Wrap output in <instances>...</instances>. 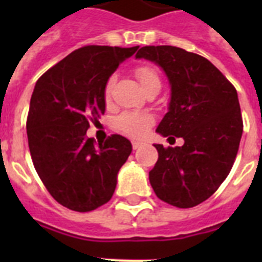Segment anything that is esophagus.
<instances>
[{
  "instance_id": "obj_1",
  "label": "esophagus",
  "mask_w": 262,
  "mask_h": 262,
  "mask_svg": "<svg viewBox=\"0 0 262 262\" xmlns=\"http://www.w3.org/2000/svg\"><path fill=\"white\" fill-rule=\"evenodd\" d=\"M143 145V143L141 141H136V140H133L132 141V147H133V149H137V148H140Z\"/></svg>"
}]
</instances>
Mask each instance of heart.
Instances as JSON below:
<instances>
[{
  "label": "heart",
  "instance_id": "heart-1",
  "mask_svg": "<svg viewBox=\"0 0 262 262\" xmlns=\"http://www.w3.org/2000/svg\"><path fill=\"white\" fill-rule=\"evenodd\" d=\"M135 75L141 84L144 91L149 90L151 87L160 85V76L152 67L148 65H140L135 69ZM115 77L110 76L104 84V99L108 100L111 98V91L114 87ZM152 118L147 114H135V113H123L117 119V127L123 132L125 135L132 137H140L143 136L147 129L151 126Z\"/></svg>",
  "mask_w": 262,
  "mask_h": 262
}]
</instances>
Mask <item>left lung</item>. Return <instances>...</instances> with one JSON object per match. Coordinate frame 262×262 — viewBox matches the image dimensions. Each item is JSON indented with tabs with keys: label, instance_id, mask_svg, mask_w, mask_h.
I'll use <instances>...</instances> for the list:
<instances>
[{
	"label": "left lung",
	"instance_id": "left-lung-1",
	"mask_svg": "<svg viewBox=\"0 0 262 262\" xmlns=\"http://www.w3.org/2000/svg\"><path fill=\"white\" fill-rule=\"evenodd\" d=\"M136 58L155 62L170 84L168 111L156 132L185 141L154 144L159 158L149 171L152 189L170 205L195 207L219 189L236 158L244 132L236 90L207 58L179 47H141Z\"/></svg>",
	"mask_w": 262,
	"mask_h": 262
}]
</instances>
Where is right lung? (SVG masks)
<instances>
[{"label":"right lung","instance_id":"add662e5","mask_svg":"<svg viewBox=\"0 0 262 262\" xmlns=\"http://www.w3.org/2000/svg\"><path fill=\"white\" fill-rule=\"evenodd\" d=\"M137 49L81 47L35 84L27 118L32 163L55 201L72 211H94L110 201L130 155V141L122 136L96 145L87 130L90 121L104 114L107 79Z\"/></svg>","mask_w":262,"mask_h":262}]
</instances>
